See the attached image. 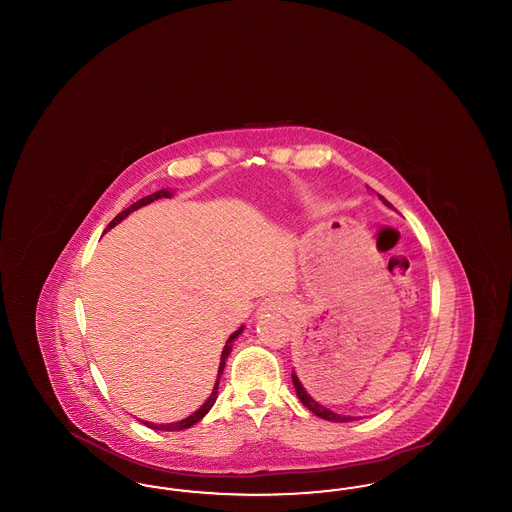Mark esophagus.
<instances>
[{
	"instance_id": "esophagus-1",
	"label": "esophagus",
	"mask_w": 512,
	"mask_h": 512,
	"mask_svg": "<svg viewBox=\"0 0 512 512\" xmlns=\"http://www.w3.org/2000/svg\"><path fill=\"white\" fill-rule=\"evenodd\" d=\"M274 311H284V303L278 297H268L265 303L259 307L257 315H265V313H274Z\"/></svg>"
}]
</instances>
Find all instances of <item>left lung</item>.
I'll use <instances>...</instances> for the list:
<instances>
[{"label":"left lung","mask_w":512,"mask_h":512,"mask_svg":"<svg viewBox=\"0 0 512 512\" xmlns=\"http://www.w3.org/2000/svg\"><path fill=\"white\" fill-rule=\"evenodd\" d=\"M378 197L382 199V203H384L386 207H391L390 203H388L382 195L378 194ZM292 382L295 393H297V397H299V401H301L311 413L317 414L318 418H324V420H330V422H351V420H359V416L334 413V411H330L328 407H324L322 403H318L317 399H315V393L305 384V378H303L301 374L297 376L295 368L292 370Z\"/></svg>","instance_id":"1"}]
</instances>
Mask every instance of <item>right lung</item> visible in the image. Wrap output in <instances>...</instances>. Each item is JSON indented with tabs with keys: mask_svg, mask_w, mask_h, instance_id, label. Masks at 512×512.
I'll return each mask as SVG.
<instances>
[{
	"mask_svg": "<svg viewBox=\"0 0 512 512\" xmlns=\"http://www.w3.org/2000/svg\"><path fill=\"white\" fill-rule=\"evenodd\" d=\"M172 190L169 188H165V190H159V192H155V194L146 195V197H142V199H138L134 205H130L128 209H124L121 215H117L115 219L109 222V226L105 228V232L107 230H111V228H115L117 224H121L122 220L126 219L130 213H134V211H138V209H142V207H146L149 205L151 201H155V199H163V197H172ZM245 326H240L234 334H230V338L226 340L224 343V349H222V353H220V363L219 370H217V380H215V386H213V391H211V395L205 399V403L195 411V413L190 414V416H186V418H182V420H176V422H169V424H155V422H147V420H140L142 424H146L147 428H151V430H163V432H178V430H186V428H190V426H194L195 422H199L205 414L211 411V407L215 405V401H217V397H219V382L220 376H222V370H224V366H226V359H228V355L232 353V345H234V340H238L240 336H242V332H244Z\"/></svg>",
	"mask_w": 512,
	"mask_h": 512,
	"instance_id": "add662e5",
	"label": "right lung"
}]
</instances>
